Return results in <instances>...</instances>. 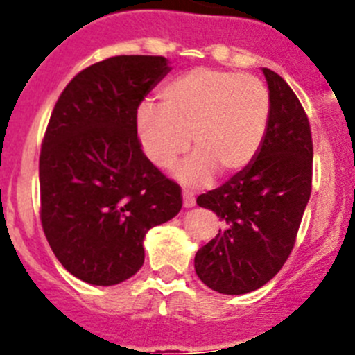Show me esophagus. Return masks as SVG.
I'll list each match as a JSON object with an SVG mask.
<instances>
[{"instance_id": "34e87169", "label": "esophagus", "mask_w": 355, "mask_h": 355, "mask_svg": "<svg viewBox=\"0 0 355 355\" xmlns=\"http://www.w3.org/2000/svg\"><path fill=\"white\" fill-rule=\"evenodd\" d=\"M183 206L184 208H193L196 206V196L192 192H188V190L183 192Z\"/></svg>"}]
</instances>
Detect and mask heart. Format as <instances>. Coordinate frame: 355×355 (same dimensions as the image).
<instances>
[{
    "instance_id": "b5f03b06",
    "label": "heart",
    "mask_w": 355,
    "mask_h": 355,
    "mask_svg": "<svg viewBox=\"0 0 355 355\" xmlns=\"http://www.w3.org/2000/svg\"><path fill=\"white\" fill-rule=\"evenodd\" d=\"M159 108L137 114L140 146L155 167L171 168L190 147L196 155L175 171L184 184L211 183L215 172L240 174L256 159L272 114L270 92L259 78L196 67L168 81Z\"/></svg>"
}]
</instances>
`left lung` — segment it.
<instances>
[{"instance_id": "1", "label": "left lung", "mask_w": 355, "mask_h": 355, "mask_svg": "<svg viewBox=\"0 0 355 355\" xmlns=\"http://www.w3.org/2000/svg\"><path fill=\"white\" fill-rule=\"evenodd\" d=\"M272 99L265 142L245 171L197 197L224 229L196 254V272L211 290L243 295L258 290L286 263L311 196L309 121L290 85L263 67Z\"/></svg>"}]
</instances>
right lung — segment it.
<instances>
[{"mask_svg": "<svg viewBox=\"0 0 355 355\" xmlns=\"http://www.w3.org/2000/svg\"><path fill=\"white\" fill-rule=\"evenodd\" d=\"M171 71L122 55L83 69L60 94L39 159L40 220L56 259L85 283L114 286L144 265V238L180 213L181 188L140 149L137 110Z\"/></svg>", "mask_w": 355, "mask_h": 355, "instance_id": "1", "label": "right lung"}]
</instances>
